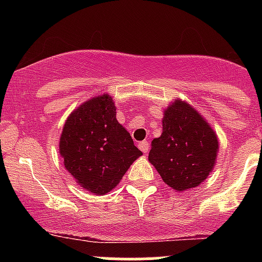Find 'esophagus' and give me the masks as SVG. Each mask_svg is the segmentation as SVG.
<instances>
[{
  "label": "esophagus",
  "mask_w": 262,
  "mask_h": 262,
  "mask_svg": "<svg viewBox=\"0 0 262 262\" xmlns=\"http://www.w3.org/2000/svg\"><path fill=\"white\" fill-rule=\"evenodd\" d=\"M138 148L142 150L143 153H147L148 149H149V146H148V142H139Z\"/></svg>",
  "instance_id": "obj_1"
}]
</instances>
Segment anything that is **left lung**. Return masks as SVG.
<instances>
[{
  "label": "left lung",
  "instance_id": "left-lung-1",
  "mask_svg": "<svg viewBox=\"0 0 262 262\" xmlns=\"http://www.w3.org/2000/svg\"><path fill=\"white\" fill-rule=\"evenodd\" d=\"M216 133L207 119L181 99L163 112L162 134L152 141L148 161L165 184L181 192L202 184L218 156Z\"/></svg>",
  "mask_w": 262,
  "mask_h": 262
}]
</instances>
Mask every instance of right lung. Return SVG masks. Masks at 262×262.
<instances>
[{
    "mask_svg": "<svg viewBox=\"0 0 262 262\" xmlns=\"http://www.w3.org/2000/svg\"><path fill=\"white\" fill-rule=\"evenodd\" d=\"M59 155L81 187L105 195L120 182L142 152L116 120L113 97L102 94L84 101L68 116L59 138Z\"/></svg>",
    "mask_w": 262,
    "mask_h": 262,
    "instance_id": "add662e5",
    "label": "right lung"
}]
</instances>
